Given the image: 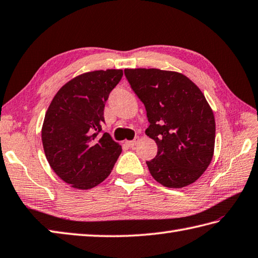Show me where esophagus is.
<instances>
[{
  "mask_svg": "<svg viewBox=\"0 0 258 258\" xmlns=\"http://www.w3.org/2000/svg\"><path fill=\"white\" fill-rule=\"evenodd\" d=\"M139 138H135L134 140H132V141H127V142H126V145L128 146V148H134V146L139 143Z\"/></svg>",
  "mask_w": 258,
  "mask_h": 258,
  "instance_id": "1",
  "label": "esophagus"
}]
</instances>
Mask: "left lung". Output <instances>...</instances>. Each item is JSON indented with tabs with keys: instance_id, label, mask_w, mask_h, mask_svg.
<instances>
[{
	"instance_id": "1",
	"label": "left lung",
	"mask_w": 258,
	"mask_h": 258,
	"mask_svg": "<svg viewBox=\"0 0 258 258\" xmlns=\"http://www.w3.org/2000/svg\"><path fill=\"white\" fill-rule=\"evenodd\" d=\"M131 88L145 106V133L158 145L146 161L153 178L168 188L194 183L208 168L216 124L205 95L184 75L161 69H125Z\"/></svg>"
}]
</instances>
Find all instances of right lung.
Listing matches in <instances>:
<instances>
[{
	"label": "right lung",
	"mask_w": 258,
	"mask_h": 258,
	"mask_svg": "<svg viewBox=\"0 0 258 258\" xmlns=\"http://www.w3.org/2000/svg\"><path fill=\"white\" fill-rule=\"evenodd\" d=\"M123 70L107 69L79 75L55 94L45 113L42 144L45 158L60 179L87 190L107 178L122 148L102 133L104 108Z\"/></svg>",
	"instance_id": "obj_1"
}]
</instances>
